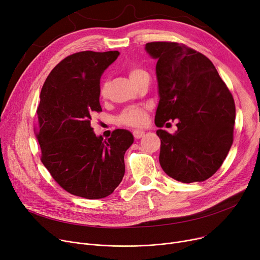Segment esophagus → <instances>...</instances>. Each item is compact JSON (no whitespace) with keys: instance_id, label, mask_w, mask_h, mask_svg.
<instances>
[{"instance_id":"obj_1","label":"esophagus","mask_w":260,"mask_h":260,"mask_svg":"<svg viewBox=\"0 0 260 260\" xmlns=\"http://www.w3.org/2000/svg\"><path fill=\"white\" fill-rule=\"evenodd\" d=\"M132 133H133V136L135 137L136 140L142 139V137L145 135V132L142 131V130H134Z\"/></svg>"}]
</instances>
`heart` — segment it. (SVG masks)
I'll use <instances>...</instances> for the list:
<instances>
[{"label":"heart","instance_id":"heart-1","mask_svg":"<svg viewBox=\"0 0 260 260\" xmlns=\"http://www.w3.org/2000/svg\"><path fill=\"white\" fill-rule=\"evenodd\" d=\"M144 72L142 69L139 68H132L129 71V78L132 81L134 78H136L140 73ZM107 92H108V82H104L101 87V96L105 98L107 95ZM147 119V110L143 107H131V108L126 109L123 111L118 117V120L121 124H124L126 126H131V127H139L145 124V121Z\"/></svg>","mask_w":260,"mask_h":260}]
</instances>
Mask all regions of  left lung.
Segmentation results:
<instances>
[{
    "instance_id": "obj_1",
    "label": "left lung",
    "mask_w": 260,
    "mask_h": 260,
    "mask_svg": "<svg viewBox=\"0 0 260 260\" xmlns=\"http://www.w3.org/2000/svg\"><path fill=\"white\" fill-rule=\"evenodd\" d=\"M145 49L157 60L155 125L177 121L174 134L156 131L159 164L178 181H204L219 169L232 146L233 96L204 54L173 42L147 43Z\"/></svg>"
}]
</instances>
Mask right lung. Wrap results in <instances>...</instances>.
Wrapping results in <instances>:
<instances>
[{
  "label": "right lung",
  "instance_id": "obj_1",
  "mask_svg": "<svg viewBox=\"0 0 260 260\" xmlns=\"http://www.w3.org/2000/svg\"><path fill=\"white\" fill-rule=\"evenodd\" d=\"M118 51H82L59 62L40 94L36 136L53 179L72 195L99 200L110 195L125 174L124 155L133 135L117 129L104 140L91 127L102 111L100 81Z\"/></svg>",
  "mask_w": 260,
  "mask_h": 260
}]
</instances>
